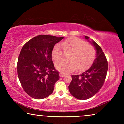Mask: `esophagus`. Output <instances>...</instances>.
<instances>
[{"instance_id":"esophagus-1","label":"esophagus","mask_w":124,"mask_h":124,"mask_svg":"<svg viewBox=\"0 0 124 124\" xmlns=\"http://www.w3.org/2000/svg\"><path fill=\"white\" fill-rule=\"evenodd\" d=\"M59 75H60V77H63L64 76L65 74H64V73H59Z\"/></svg>"}]
</instances>
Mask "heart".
Here are the masks:
<instances>
[{"mask_svg":"<svg viewBox=\"0 0 124 124\" xmlns=\"http://www.w3.org/2000/svg\"><path fill=\"white\" fill-rule=\"evenodd\" d=\"M61 44H57L54 46L52 50V57L57 61L62 58L64 50L72 51L69 58L70 60H63L56 63L55 67L58 70L63 73H68L75 70H84L89 67L95 60L96 50L92 46L87 45L83 40L76 37H72L63 41Z\"/></svg>","mask_w":124,"mask_h":124,"instance_id":"obj_1","label":"heart"}]
</instances>
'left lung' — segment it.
<instances>
[{
    "label": "left lung",
    "mask_w": 124,
    "mask_h": 124,
    "mask_svg": "<svg viewBox=\"0 0 124 124\" xmlns=\"http://www.w3.org/2000/svg\"><path fill=\"white\" fill-rule=\"evenodd\" d=\"M96 51V58L92 66L80 74L72 75L68 89L71 95L79 100H86L95 95L104 83L108 70V62L99 45L95 41H89Z\"/></svg>",
    "instance_id": "1"
}]
</instances>
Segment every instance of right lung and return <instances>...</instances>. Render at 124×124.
Returning <instances> with one entry per match:
<instances>
[{
	"mask_svg": "<svg viewBox=\"0 0 124 124\" xmlns=\"http://www.w3.org/2000/svg\"><path fill=\"white\" fill-rule=\"evenodd\" d=\"M64 37L39 35L25 44L17 62V74L22 87L35 99L51 95L60 79L52 61V50Z\"/></svg>",
	"mask_w": 124,
	"mask_h": 124,
	"instance_id": "add662e5",
	"label": "right lung"
}]
</instances>
